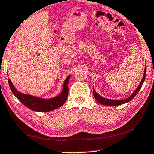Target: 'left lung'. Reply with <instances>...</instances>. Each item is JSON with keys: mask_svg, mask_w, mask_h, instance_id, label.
<instances>
[{"mask_svg": "<svg viewBox=\"0 0 154 154\" xmlns=\"http://www.w3.org/2000/svg\"><path fill=\"white\" fill-rule=\"evenodd\" d=\"M146 69H145L144 75H143L142 80V81H141L140 85L138 86V88L135 90V91H134L133 93H132L128 98L125 99V100H109V99L104 98V97H101L100 95H99V94L96 92L95 90L93 89V94H94V98H95V100L97 101L99 103H100V104H102L103 105H106V106H118V105H121V104H125V103H126V102H130L132 99H133L134 97H135V95H137V92L140 91L141 88H142L143 83H144V81L145 77H146Z\"/></svg>", "mask_w": 154, "mask_h": 154, "instance_id": "8db88e82", "label": "left lung"}]
</instances>
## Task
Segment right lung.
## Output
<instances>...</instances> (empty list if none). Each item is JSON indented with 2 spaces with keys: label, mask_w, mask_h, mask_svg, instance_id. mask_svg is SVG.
Listing matches in <instances>:
<instances>
[{
  "label": "right lung",
  "mask_w": 154,
  "mask_h": 154,
  "mask_svg": "<svg viewBox=\"0 0 154 154\" xmlns=\"http://www.w3.org/2000/svg\"><path fill=\"white\" fill-rule=\"evenodd\" d=\"M69 78H70V75H69L66 78V79L65 80L62 93L60 95L56 97L48 99V100H43V99L38 98L29 95V94L21 93L14 88L10 79H8V83H9L10 89H11L12 93L15 95L16 97L23 104H24L25 106L33 111H41V112H46L47 111L48 112V111H50L60 108L66 102L69 93L68 84Z\"/></svg>",
  "instance_id": "1"
}]
</instances>
